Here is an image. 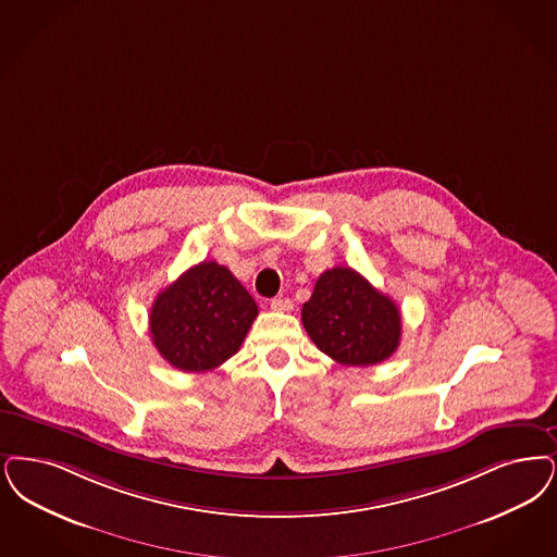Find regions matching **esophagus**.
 <instances>
[{
	"instance_id": "esophagus-1",
	"label": "esophagus",
	"mask_w": 557,
	"mask_h": 557,
	"mask_svg": "<svg viewBox=\"0 0 557 557\" xmlns=\"http://www.w3.org/2000/svg\"><path fill=\"white\" fill-rule=\"evenodd\" d=\"M292 300L289 298H273L271 300V309L275 312H289L292 311Z\"/></svg>"
}]
</instances>
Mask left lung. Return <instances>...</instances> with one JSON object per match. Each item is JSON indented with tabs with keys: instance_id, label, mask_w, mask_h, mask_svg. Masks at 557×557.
<instances>
[{
	"instance_id": "obj_1",
	"label": "left lung",
	"mask_w": 557,
	"mask_h": 557,
	"mask_svg": "<svg viewBox=\"0 0 557 557\" xmlns=\"http://www.w3.org/2000/svg\"><path fill=\"white\" fill-rule=\"evenodd\" d=\"M302 325L314 346L339 364L371 367L400 346L396 302L350 268L327 269L302 307Z\"/></svg>"
}]
</instances>
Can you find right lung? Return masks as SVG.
I'll use <instances>...</instances> for the list:
<instances>
[{"mask_svg": "<svg viewBox=\"0 0 557 557\" xmlns=\"http://www.w3.org/2000/svg\"><path fill=\"white\" fill-rule=\"evenodd\" d=\"M257 314V302L230 269L202 261L157 294L149 330L172 367L202 373L238 352Z\"/></svg>", "mask_w": 557, "mask_h": 557, "instance_id": "right-lung-1", "label": "right lung"}]
</instances>
